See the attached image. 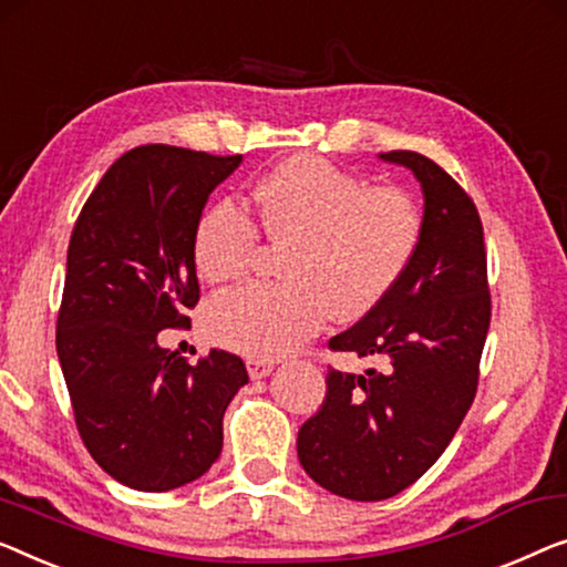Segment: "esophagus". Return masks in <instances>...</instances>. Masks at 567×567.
<instances>
[{
	"mask_svg": "<svg viewBox=\"0 0 567 567\" xmlns=\"http://www.w3.org/2000/svg\"><path fill=\"white\" fill-rule=\"evenodd\" d=\"M248 375L252 381L258 379H266V375H270V371H274V363L270 360H264V358H248Z\"/></svg>",
	"mask_w": 567,
	"mask_h": 567,
	"instance_id": "34e87169",
	"label": "esophagus"
}]
</instances>
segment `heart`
<instances>
[{
    "mask_svg": "<svg viewBox=\"0 0 567 567\" xmlns=\"http://www.w3.org/2000/svg\"><path fill=\"white\" fill-rule=\"evenodd\" d=\"M268 237L286 243L278 284H250L209 307V332L252 358H284L322 330L327 317L352 322L385 299L422 240V209L396 186L368 188L330 161L297 155L278 163L248 196ZM258 227L233 204H215L194 229L204 281L248 274Z\"/></svg>",
    "mask_w": 567,
    "mask_h": 567,
    "instance_id": "1",
    "label": "heart"
}]
</instances>
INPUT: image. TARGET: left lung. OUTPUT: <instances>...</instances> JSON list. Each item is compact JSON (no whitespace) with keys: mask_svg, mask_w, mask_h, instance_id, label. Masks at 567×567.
Returning a JSON list of instances; mask_svg holds the SVG:
<instances>
[{"mask_svg":"<svg viewBox=\"0 0 567 567\" xmlns=\"http://www.w3.org/2000/svg\"><path fill=\"white\" fill-rule=\"evenodd\" d=\"M422 186V240L399 284L332 350L379 368H330L327 396L301 424L297 450L319 486L352 502L401 494L430 471L473 404L491 324L483 225L471 196L437 163L381 153Z\"/></svg>","mask_w":567,"mask_h":567,"instance_id":"obj_1","label":"left lung"}]
</instances>
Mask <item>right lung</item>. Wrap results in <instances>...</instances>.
<instances>
[{"label":"right lung","mask_w":567,"mask_h":567,"mask_svg":"<svg viewBox=\"0 0 567 567\" xmlns=\"http://www.w3.org/2000/svg\"><path fill=\"white\" fill-rule=\"evenodd\" d=\"M243 155L141 145L112 163L73 225L55 350L81 440L135 491H171L223 453V416L248 383L233 352L199 363L158 344L199 301L194 229Z\"/></svg>","instance_id":"obj_1"}]
</instances>
